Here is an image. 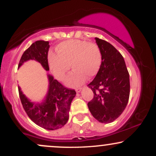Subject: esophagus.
Masks as SVG:
<instances>
[{"mask_svg": "<svg viewBox=\"0 0 156 156\" xmlns=\"http://www.w3.org/2000/svg\"><path fill=\"white\" fill-rule=\"evenodd\" d=\"M80 90H81V88H76V91L77 92H80Z\"/></svg>", "mask_w": 156, "mask_h": 156, "instance_id": "1", "label": "esophagus"}]
</instances>
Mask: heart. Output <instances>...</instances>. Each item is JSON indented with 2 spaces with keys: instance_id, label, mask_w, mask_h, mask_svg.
Wrapping results in <instances>:
<instances>
[{
  "instance_id": "obj_1",
  "label": "heart",
  "mask_w": 156,
  "mask_h": 156,
  "mask_svg": "<svg viewBox=\"0 0 156 156\" xmlns=\"http://www.w3.org/2000/svg\"><path fill=\"white\" fill-rule=\"evenodd\" d=\"M55 50L57 54L51 53L48 55L50 67L57 79L64 80L72 64L74 70L66 80L69 87L83 84L87 77L95 76L101 67V50L94 42L71 39L61 42Z\"/></svg>"
}]
</instances>
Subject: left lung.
<instances>
[{
	"label": "left lung",
	"mask_w": 156,
	"mask_h": 156,
	"mask_svg": "<svg viewBox=\"0 0 156 156\" xmlns=\"http://www.w3.org/2000/svg\"><path fill=\"white\" fill-rule=\"evenodd\" d=\"M103 55L101 67L88 87L93 98L88 103L92 115L102 123H110L121 115L130 95L129 73L121 53L112 44L95 38Z\"/></svg>",
	"instance_id": "8db88e82"
}]
</instances>
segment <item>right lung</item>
Returning a JSON list of instances; mask_svg holds the SVG:
<instances>
[{
    "label": "right lung",
    "mask_w": 156,
    "mask_h": 156,
    "mask_svg": "<svg viewBox=\"0 0 156 156\" xmlns=\"http://www.w3.org/2000/svg\"><path fill=\"white\" fill-rule=\"evenodd\" d=\"M49 42L39 40L34 42L24 51L20 60L18 67L23 62L34 59L49 70L48 55ZM49 90L46 100L41 104H34L27 99L18 87L20 99L27 115L35 124L47 130L61 128L67 122L71 102L76 96L75 89L67 88L53 77L48 75Z\"/></svg>",
    "instance_id": "add662e5"
}]
</instances>
